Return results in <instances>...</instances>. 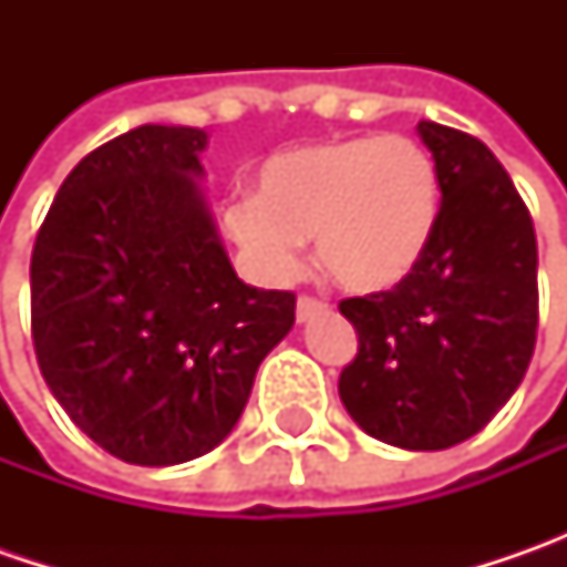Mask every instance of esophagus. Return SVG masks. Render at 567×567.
Segmentation results:
<instances>
[{
	"label": "esophagus",
	"mask_w": 567,
	"mask_h": 567,
	"mask_svg": "<svg viewBox=\"0 0 567 567\" xmlns=\"http://www.w3.org/2000/svg\"><path fill=\"white\" fill-rule=\"evenodd\" d=\"M328 309V302L324 299H316V296H299L296 299V318L299 321H309V318L321 316Z\"/></svg>",
	"instance_id": "esophagus-1"
}]
</instances>
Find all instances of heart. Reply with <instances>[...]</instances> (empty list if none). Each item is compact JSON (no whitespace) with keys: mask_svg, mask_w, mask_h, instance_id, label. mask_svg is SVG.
Instances as JSON below:
<instances>
[{"mask_svg":"<svg viewBox=\"0 0 567 567\" xmlns=\"http://www.w3.org/2000/svg\"><path fill=\"white\" fill-rule=\"evenodd\" d=\"M435 157L406 135L334 138L274 154L258 198L227 207L229 236L271 280L302 265L316 236L321 268L353 293L398 287L416 268L439 217Z\"/></svg>","mask_w":567,"mask_h":567,"instance_id":"b5f03b06","label":"heart"}]
</instances>
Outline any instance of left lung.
Returning <instances> with one entry per match:
<instances>
[{
	"label": "left lung",
	"mask_w": 567,
	"mask_h": 567,
	"mask_svg": "<svg viewBox=\"0 0 567 567\" xmlns=\"http://www.w3.org/2000/svg\"><path fill=\"white\" fill-rule=\"evenodd\" d=\"M442 207L416 268L398 287L340 299L360 350L340 401L362 432L406 451L476 435L508 403L536 347V233L486 144L420 122Z\"/></svg>",
	"instance_id": "left-lung-1"
}]
</instances>
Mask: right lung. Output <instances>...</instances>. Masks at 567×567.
Masks as SVG:
<instances>
[{
    "instance_id": "1",
    "label": "right lung",
    "mask_w": 567,
    "mask_h": 567,
    "mask_svg": "<svg viewBox=\"0 0 567 567\" xmlns=\"http://www.w3.org/2000/svg\"><path fill=\"white\" fill-rule=\"evenodd\" d=\"M207 135L138 125L65 176L31 255L37 365L69 420L125 464L217 447L296 321L243 284L192 183Z\"/></svg>"
}]
</instances>
